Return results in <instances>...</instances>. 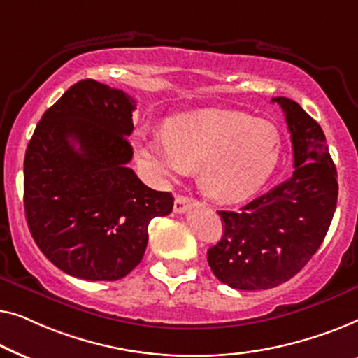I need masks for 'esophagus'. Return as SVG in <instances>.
Returning <instances> with one entry per match:
<instances>
[{
	"label": "esophagus",
	"mask_w": 358,
	"mask_h": 358,
	"mask_svg": "<svg viewBox=\"0 0 358 358\" xmlns=\"http://www.w3.org/2000/svg\"><path fill=\"white\" fill-rule=\"evenodd\" d=\"M194 200L190 197H185V195H176L174 199V212L176 213H184L190 205H192Z\"/></svg>",
	"instance_id": "obj_1"
}]
</instances>
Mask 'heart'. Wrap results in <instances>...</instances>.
<instances>
[{
  "label": "heart",
  "mask_w": 358,
  "mask_h": 358,
  "mask_svg": "<svg viewBox=\"0 0 358 358\" xmlns=\"http://www.w3.org/2000/svg\"><path fill=\"white\" fill-rule=\"evenodd\" d=\"M138 155L161 179L173 180L199 169V185L208 199L238 203L275 173L282 135L266 119L212 107L176 117L166 130L143 129Z\"/></svg>",
  "instance_id": "heart-1"
}]
</instances>
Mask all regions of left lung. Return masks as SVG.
I'll list each match as a JSON object with an SVG mask.
<instances>
[{"label":"left lung","mask_w":358,"mask_h":358,"mask_svg":"<svg viewBox=\"0 0 358 358\" xmlns=\"http://www.w3.org/2000/svg\"><path fill=\"white\" fill-rule=\"evenodd\" d=\"M272 102L285 114L295 171L238 212H218L223 236L207 252L215 277L238 290H267L295 277L324 241L336 212L339 185L324 131L295 101Z\"/></svg>","instance_id":"left-lung-1"}]
</instances>
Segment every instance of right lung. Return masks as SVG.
<instances>
[{"label":"right lung","mask_w":358,"mask_h":358,"mask_svg":"<svg viewBox=\"0 0 358 358\" xmlns=\"http://www.w3.org/2000/svg\"><path fill=\"white\" fill-rule=\"evenodd\" d=\"M135 99L94 80L73 85L38 122L24 158V210L38 249L85 280L134 271L148 224L173 212L171 192L130 169Z\"/></svg>","instance_id":"1"}]
</instances>
